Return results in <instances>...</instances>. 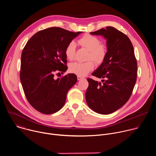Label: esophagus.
<instances>
[{"label":"esophagus","instance_id":"obj_1","mask_svg":"<svg viewBox=\"0 0 156 156\" xmlns=\"http://www.w3.org/2000/svg\"><path fill=\"white\" fill-rule=\"evenodd\" d=\"M83 78V77H81V76H77V79H78V81H80V80H82Z\"/></svg>","mask_w":156,"mask_h":156}]
</instances>
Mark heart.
<instances>
[{
	"label": "heart",
	"mask_w": 156,
	"mask_h": 156,
	"mask_svg": "<svg viewBox=\"0 0 156 156\" xmlns=\"http://www.w3.org/2000/svg\"><path fill=\"white\" fill-rule=\"evenodd\" d=\"M78 42L81 46L89 51L87 57L88 61L70 63L69 71L77 76H84L94 69V63L93 60L98 65L104 62L107 55L108 47L106 43L101 42L99 37L90 34L84 35L79 39ZM75 54L76 43L72 41L66 45L65 49V54L68 60H73L75 58ZM91 59L93 60L91 61Z\"/></svg>",
	"instance_id": "b5f03b06"
}]
</instances>
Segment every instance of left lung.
Returning <instances> with one entry per match:
<instances>
[{
  "instance_id": "1",
  "label": "left lung",
  "mask_w": 156,
  "mask_h": 156,
  "mask_svg": "<svg viewBox=\"0 0 156 156\" xmlns=\"http://www.w3.org/2000/svg\"><path fill=\"white\" fill-rule=\"evenodd\" d=\"M91 34L107 39L108 52L104 62L92 75L103 78L102 83L87 78L86 101L94 112L109 114L119 109L129 99L137 78V61L129 37L112 27Z\"/></svg>"
}]
</instances>
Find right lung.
Here are the masks:
<instances>
[{
  "mask_svg": "<svg viewBox=\"0 0 156 156\" xmlns=\"http://www.w3.org/2000/svg\"><path fill=\"white\" fill-rule=\"evenodd\" d=\"M81 33L49 28L33 35L23 48L20 81L28 102L38 112H57L64 105L69 90L76 83L77 77L73 73L57 79L54 75L67 70L65 48Z\"/></svg>",
  "mask_w": 156,
  "mask_h": 156,
  "instance_id": "1",
  "label": "right lung"
}]
</instances>
